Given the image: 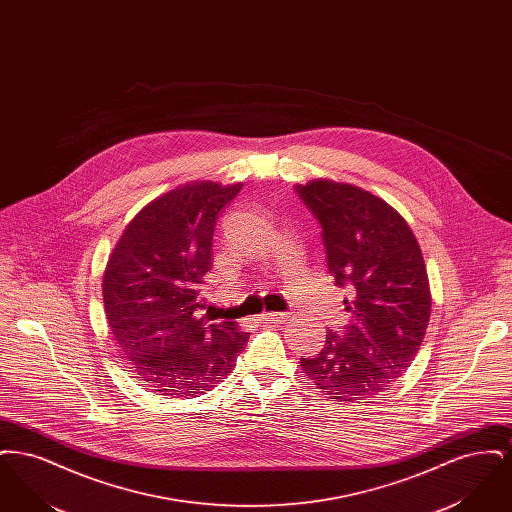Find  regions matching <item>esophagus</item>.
Wrapping results in <instances>:
<instances>
[{"label":"esophagus","mask_w":512,"mask_h":512,"mask_svg":"<svg viewBox=\"0 0 512 512\" xmlns=\"http://www.w3.org/2000/svg\"><path fill=\"white\" fill-rule=\"evenodd\" d=\"M263 320H272V322H286L290 318V313H265Z\"/></svg>","instance_id":"34e87169"}]
</instances>
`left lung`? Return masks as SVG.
<instances>
[{"label": "left lung", "instance_id": "left-lung-1", "mask_svg": "<svg viewBox=\"0 0 512 512\" xmlns=\"http://www.w3.org/2000/svg\"><path fill=\"white\" fill-rule=\"evenodd\" d=\"M295 192L322 228L328 270L341 288L351 324L326 334L299 366L338 401H365L403 376L424 340L432 295L420 245L391 205L351 184L311 180Z\"/></svg>", "mask_w": 512, "mask_h": 512}]
</instances>
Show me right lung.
Returning <instances> with one entry per match:
<instances>
[{"mask_svg":"<svg viewBox=\"0 0 512 512\" xmlns=\"http://www.w3.org/2000/svg\"><path fill=\"white\" fill-rule=\"evenodd\" d=\"M242 184L192 182L159 195L130 220L103 272L107 324L124 363L169 397L211 391L236 366L247 334L232 320L209 324L201 284L211 270L219 213Z\"/></svg>","mask_w":512,"mask_h":512,"instance_id":"add662e5","label":"right lung"}]
</instances>
